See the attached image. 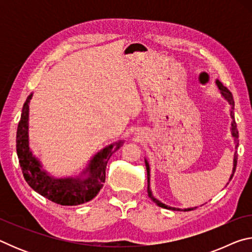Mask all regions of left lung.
Returning a JSON list of instances; mask_svg holds the SVG:
<instances>
[{"instance_id": "1", "label": "left lung", "mask_w": 252, "mask_h": 252, "mask_svg": "<svg viewBox=\"0 0 252 252\" xmlns=\"http://www.w3.org/2000/svg\"><path fill=\"white\" fill-rule=\"evenodd\" d=\"M217 85H218L219 88V91L221 93V95H222L225 100L228 101V103L230 104V106H231V110H230V117L232 118V122H231V134L234 138V142H236V150L238 149V146H239V133H238V130H237V123L236 121H234V113H233V110H234V101H233V96H232V93L230 92L227 88L224 87V85L220 82L219 80L216 81ZM237 159H238V153L237 151L234 152V158H233V169H232V174L230 176V179L229 180H231L232 177H233V173L234 171H236V167H237ZM144 162H146V167H147V173H148V195L149 198H150L153 202L157 203L158 206L161 207V208H164V209H169V210H174V211H190V210H193L194 208H188V209H180V208H173V207H169L167 206V204L162 203L161 201H159V200L156 199L155 197H153L152 194V191L150 189V167H149V163L147 160H144Z\"/></svg>"}]
</instances>
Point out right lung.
Segmentation results:
<instances>
[{"label": "right lung", "instance_id": "obj_1", "mask_svg": "<svg viewBox=\"0 0 252 252\" xmlns=\"http://www.w3.org/2000/svg\"><path fill=\"white\" fill-rule=\"evenodd\" d=\"M33 93L23 105L16 132V153L28 185L37 193L61 206H78L90 201L99 193L105 181V169L110 157L121 148L122 140L102 149L92 158L80 177L53 178L42 169L29 146V104Z\"/></svg>", "mask_w": 252, "mask_h": 252}]
</instances>
